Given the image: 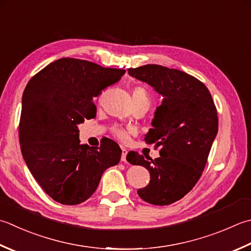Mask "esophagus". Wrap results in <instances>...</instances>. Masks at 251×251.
I'll use <instances>...</instances> for the list:
<instances>
[{"label":"esophagus","mask_w":251,"mask_h":251,"mask_svg":"<svg viewBox=\"0 0 251 251\" xmlns=\"http://www.w3.org/2000/svg\"><path fill=\"white\" fill-rule=\"evenodd\" d=\"M127 151L126 149H122V161L123 162H126V155H127Z\"/></svg>","instance_id":"34e87169"}]
</instances>
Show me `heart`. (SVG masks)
Instances as JSON below:
<instances>
[{"label": "heart", "instance_id": "heart-1", "mask_svg": "<svg viewBox=\"0 0 251 251\" xmlns=\"http://www.w3.org/2000/svg\"><path fill=\"white\" fill-rule=\"evenodd\" d=\"M132 100H145L150 102V96L148 91H147L144 87L137 86L134 88V90H132ZM113 134H114L116 138H119L123 142H126L129 138V131L120 128V127H115V128L113 129Z\"/></svg>", "mask_w": 251, "mask_h": 251}]
</instances>
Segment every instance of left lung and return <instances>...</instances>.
Returning <instances> with one entry per match:
<instances>
[{
    "instance_id": "1",
    "label": "left lung",
    "mask_w": 251,
    "mask_h": 251,
    "mask_svg": "<svg viewBox=\"0 0 251 251\" xmlns=\"http://www.w3.org/2000/svg\"><path fill=\"white\" fill-rule=\"evenodd\" d=\"M128 73L163 96L152 120L153 128L145 137L160 149V156L152 160L135 151L126 156L130 164L145 166L150 173L149 184L137 193L151 204L174 203L202 175L218 134L217 107L204 83L181 71L148 64L128 68Z\"/></svg>"
}]
</instances>
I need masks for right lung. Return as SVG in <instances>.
Wrapping results in <instances>:
<instances>
[{"instance_id":"add662e5","label":"right lung","mask_w":251,"mask_h":251,"mask_svg":"<svg viewBox=\"0 0 251 251\" xmlns=\"http://www.w3.org/2000/svg\"><path fill=\"white\" fill-rule=\"evenodd\" d=\"M125 70L64 57L28 81L23 95L19 144L29 171L44 193L62 204L90 198L122 150L107 138L100 147L80 145L78 124L96 117L92 99L121 79Z\"/></svg>"}]
</instances>
